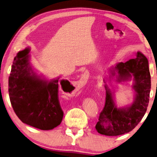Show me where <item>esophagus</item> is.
<instances>
[{"label": "esophagus", "instance_id": "esophagus-1", "mask_svg": "<svg viewBox=\"0 0 157 157\" xmlns=\"http://www.w3.org/2000/svg\"><path fill=\"white\" fill-rule=\"evenodd\" d=\"M88 75H89L88 72H87V71H86V72H85V73L83 74V75L81 76V78H80V81H79L78 85L86 84V83H87V79H88V77H87V76H89Z\"/></svg>", "mask_w": 157, "mask_h": 157}]
</instances>
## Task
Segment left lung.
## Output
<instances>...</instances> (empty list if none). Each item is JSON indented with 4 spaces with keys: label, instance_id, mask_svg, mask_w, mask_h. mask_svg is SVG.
I'll list each match as a JSON object with an SVG mask.
<instances>
[{
    "label": "left lung",
    "instance_id": "8db88e82",
    "mask_svg": "<svg viewBox=\"0 0 157 157\" xmlns=\"http://www.w3.org/2000/svg\"><path fill=\"white\" fill-rule=\"evenodd\" d=\"M117 72V81H130L133 77L132 87L135 91L134 101L130 106L117 108L114 102V93L107 85L105 103L100 113L96 130L106 136H118L133 130L141 121L149 103L151 77L148 60L141 52L136 58L125 63H119L111 70L112 75Z\"/></svg>",
    "mask_w": 157,
    "mask_h": 157
}]
</instances>
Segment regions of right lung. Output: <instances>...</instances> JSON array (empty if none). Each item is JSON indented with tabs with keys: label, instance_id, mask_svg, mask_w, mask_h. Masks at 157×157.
Returning a JSON list of instances; mask_svg holds the SVG:
<instances>
[{
	"label": "right lung",
	"instance_id": "right-lung-1",
	"mask_svg": "<svg viewBox=\"0 0 157 157\" xmlns=\"http://www.w3.org/2000/svg\"><path fill=\"white\" fill-rule=\"evenodd\" d=\"M29 52V48L25 49L13 59L8 85L10 102L23 123L42 130H52L63 117L58 94L59 78L47 81L36 75L30 65Z\"/></svg>",
	"mask_w": 157,
	"mask_h": 157
}]
</instances>
